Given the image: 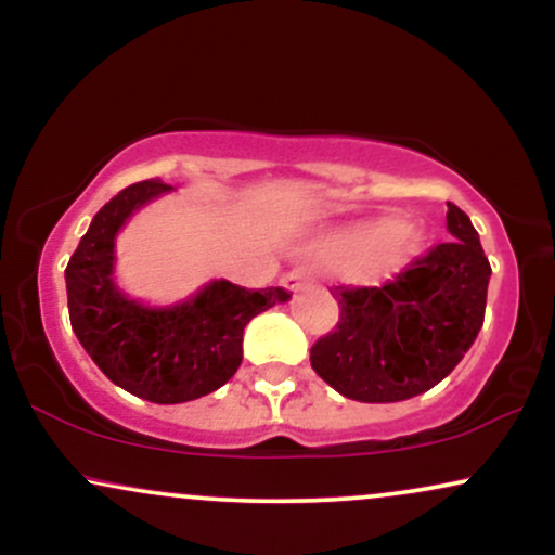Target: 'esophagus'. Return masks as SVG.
I'll list each match as a JSON object with an SVG mask.
<instances>
[{
	"label": "esophagus",
	"instance_id": "34e87169",
	"mask_svg": "<svg viewBox=\"0 0 555 555\" xmlns=\"http://www.w3.org/2000/svg\"><path fill=\"white\" fill-rule=\"evenodd\" d=\"M282 284H284L286 289H289V292H297V289H302V286L308 284V271H302V269H295V271H289V273H286V276L282 279Z\"/></svg>",
	"mask_w": 555,
	"mask_h": 555
}]
</instances>
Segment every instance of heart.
Here are the masks:
<instances>
[{
  "label": "heart",
  "mask_w": 555,
  "mask_h": 555,
  "mask_svg": "<svg viewBox=\"0 0 555 555\" xmlns=\"http://www.w3.org/2000/svg\"><path fill=\"white\" fill-rule=\"evenodd\" d=\"M420 242L423 237L412 227H404L399 216H380L323 240L315 247V256L331 266H358L367 258L378 263H401L415 256Z\"/></svg>",
  "instance_id": "obj_1"
}]
</instances>
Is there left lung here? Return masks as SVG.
I'll return each instance as SVG.
<instances>
[{"label":"left lung","instance_id":"obj_1","mask_svg":"<svg viewBox=\"0 0 555 555\" xmlns=\"http://www.w3.org/2000/svg\"><path fill=\"white\" fill-rule=\"evenodd\" d=\"M449 242L384 286H334L339 323L310 349V365L341 397L388 404L425 393L454 371L482 328L490 263L473 221L446 211Z\"/></svg>","mask_w":555,"mask_h":555}]
</instances>
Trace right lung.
Returning <instances> with one entry per match:
<instances>
[{
  "mask_svg": "<svg viewBox=\"0 0 555 555\" xmlns=\"http://www.w3.org/2000/svg\"><path fill=\"white\" fill-rule=\"evenodd\" d=\"M175 190L143 180L114 195L82 234L65 269L75 336L101 373L125 391L182 404L224 386L242 362V334L258 313L286 302L282 286L211 282L171 308H149L114 284V240L138 208Z\"/></svg>",
  "mask_w": 555,
  "mask_h": 555,
  "instance_id": "1",
  "label": "right lung"
}]
</instances>
